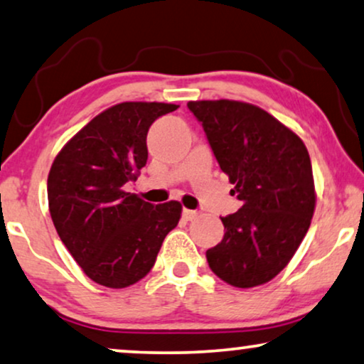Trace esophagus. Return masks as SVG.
Masks as SVG:
<instances>
[{
  "label": "esophagus",
  "instance_id": "obj_1",
  "mask_svg": "<svg viewBox=\"0 0 364 364\" xmlns=\"http://www.w3.org/2000/svg\"><path fill=\"white\" fill-rule=\"evenodd\" d=\"M199 216L198 211H193V209H183V219H186V221H193V219H196Z\"/></svg>",
  "mask_w": 364,
  "mask_h": 364
}]
</instances>
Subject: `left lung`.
<instances>
[{
  "label": "left lung",
  "instance_id": "1",
  "mask_svg": "<svg viewBox=\"0 0 364 364\" xmlns=\"http://www.w3.org/2000/svg\"><path fill=\"white\" fill-rule=\"evenodd\" d=\"M234 184L242 208L221 218L224 237L206 250L209 267L239 289L272 280L290 262L315 211L309 151L296 133L252 104L188 102Z\"/></svg>",
  "mask_w": 364,
  "mask_h": 364
}]
</instances>
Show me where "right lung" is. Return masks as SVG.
<instances>
[{"label": "right lung", "instance_id": "right-lung-1", "mask_svg": "<svg viewBox=\"0 0 364 364\" xmlns=\"http://www.w3.org/2000/svg\"><path fill=\"white\" fill-rule=\"evenodd\" d=\"M161 102H122L92 119L65 143L48 176L49 211L60 240L87 277L125 289L155 265L178 226V201L153 206L125 191L146 165V133L176 110Z\"/></svg>", "mask_w": 364, "mask_h": 364}]
</instances>
